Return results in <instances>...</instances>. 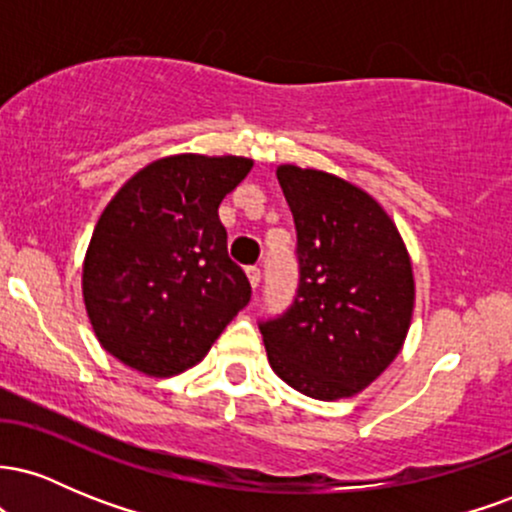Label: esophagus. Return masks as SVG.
I'll list each match as a JSON object with an SVG mask.
<instances>
[{"instance_id": "1", "label": "esophagus", "mask_w": 512, "mask_h": 512, "mask_svg": "<svg viewBox=\"0 0 512 512\" xmlns=\"http://www.w3.org/2000/svg\"><path fill=\"white\" fill-rule=\"evenodd\" d=\"M245 272H248V281H250L252 289H257V286H260V281H262L260 267H248V269H245Z\"/></svg>"}]
</instances>
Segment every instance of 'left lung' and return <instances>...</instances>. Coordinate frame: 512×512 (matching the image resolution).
I'll use <instances>...</instances> for the list:
<instances>
[{
	"instance_id": "8db88e82",
	"label": "left lung",
	"mask_w": 512,
	"mask_h": 512,
	"mask_svg": "<svg viewBox=\"0 0 512 512\" xmlns=\"http://www.w3.org/2000/svg\"><path fill=\"white\" fill-rule=\"evenodd\" d=\"M296 223L298 289L260 322L272 370L313 399L354 397L395 361L414 310L409 252L361 187L313 168H276Z\"/></svg>"
}]
</instances>
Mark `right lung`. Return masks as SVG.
<instances>
[{
    "instance_id": "right-lung-1",
    "label": "right lung",
    "mask_w": 512,
    "mask_h": 512,
    "mask_svg": "<svg viewBox=\"0 0 512 512\" xmlns=\"http://www.w3.org/2000/svg\"><path fill=\"white\" fill-rule=\"evenodd\" d=\"M250 168L240 156H168L110 199L81 286L98 342L125 366L182 373L248 305L250 281L228 257L219 204Z\"/></svg>"
}]
</instances>
